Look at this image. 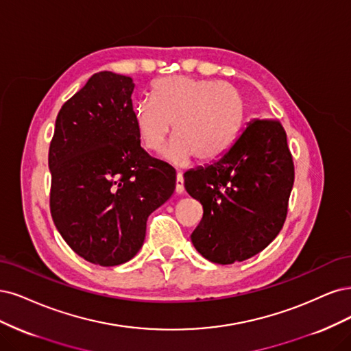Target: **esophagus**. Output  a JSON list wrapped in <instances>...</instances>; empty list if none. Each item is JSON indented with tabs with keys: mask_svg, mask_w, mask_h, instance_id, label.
Instances as JSON below:
<instances>
[{
	"mask_svg": "<svg viewBox=\"0 0 351 351\" xmlns=\"http://www.w3.org/2000/svg\"><path fill=\"white\" fill-rule=\"evenodd\" d=\"M175 191H176V194H184V191H185V186H184V176H182V173H178L176 175V186H175Z\"/></svg>",
	"mask_w": 351,
	"mask_h": 351,
	"instance_id": "1",
	"label": "esophagus"
}]
</instances>
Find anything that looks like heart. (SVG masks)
<instances>
[{
    "instance_id": "obj_1",
    "label": "heart",
    "mask_w": 351,
    "mask_h": 351,
    "mask_svg": "<svg viewBox=\"0 0 351 351\" xmlns=\"http://www.w3.org/2000/svg\"><path fill=\"white\" fill-rule=\"evenodd\" d=\"M152 99L134 105V123L147 152L163 149L173 123V140L166 159L182 166L194 156L197 162L216 160L233 143L243 105L230 86L186 75L165 77L153 83Z\"/></svg>"
}]
</instances>
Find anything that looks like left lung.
I'll list each match as a JSON object with an SVG mask.
<instances>
[{"label": "left lung", "mask_w": 351, "mask_h": 351, "mask_svg": "<svg viewBox=\"0 0 351 351\" xmlns=\"http://www.w3.org/2000/svg\"><path fill=\"white\" fill-rule=\"evenodd\" d=\"M184 179L204 210L191 234L195 250L216 264L245 261L265 250L286 221L295 182L286 131L277 119H251L220 157Z\"/></svg>", "instance_id": "8db88e82"}]
</instances>
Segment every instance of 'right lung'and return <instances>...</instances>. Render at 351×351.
I'll use <instances>...</instances> for the list:
<instances>
[{
	"mask_svg": "<svg viewBox=\"0 0 351 351\" xmlns=\"http://www.w3.org/2000/svg\"><path fill=\"white\" fill-rule=\"evenodd\" d=\"M132 78L100 71L62 105L49 145L51 214L71 250L114 267L144 242L150 214L172 197V167L141 149Z\"/></svg>",
	"mask_w": 351,
	"mask_h": 351,
	"instance_id": "right-lung-1",
	"label": "right lung"
}]
</instances>
